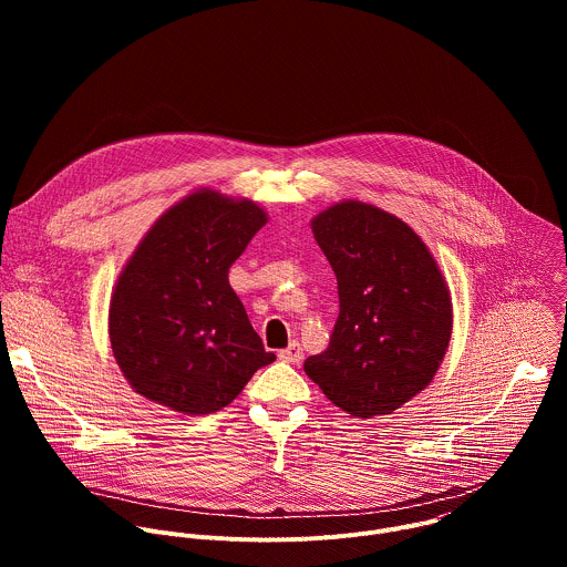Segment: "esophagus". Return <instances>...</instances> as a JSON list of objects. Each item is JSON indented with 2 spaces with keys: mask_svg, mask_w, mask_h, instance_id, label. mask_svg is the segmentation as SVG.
<instances>
[{
  "mask_svg": "<svg viewBox=\"0 0 567 567\" xmlns=\"http://www.w3.org/2000/svg\"><path fill=\"white\" fill-rule=\"evenodd\" d=\"M278 357H280V361H285V363L298 365V363L302 361V348H300V343H298V341H291L285 350H280V352H278Z\"/></svg>",
  "mask_w": 567,
  "mask_h": 567,
  "instance_id": "esophagus-1",
  "label": "esophagus"
}]
</instances>
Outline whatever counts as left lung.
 Instances as JSON below:
<instances>
[{"mask_svg":"<svg viewBox=\"0 0 567 567\" xmlns=\"http://www.w3.org/2000/svg\"><path fill=\"white\" fill-rule=\"evenodd\" d=\"M311 230L337 274L339 318L305 372L352 417L388 415L431 383L446 354L449 287L420 235L377 206L341 202Z\"/></svg>","mask_w":567,"mask_h":567,"instance_id":"obj_1","label":"left lung"}]
</instances>
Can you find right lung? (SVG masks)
Segmentation results:
<instances>
[{
	"label": "right lung",
	"mask_w": 567,
	"mask_h": 567,
	"mask_svg": "<svg viewBox=\"0 0 567 567\" xmlns=\"http://www.w3.org/2000/svg\"><path fill=\"white\" fill-rule=\"evenodd\" d=\"M265 210L199 190L161 215L123 269L110 339L132 388L186 413H215L276 361L228 285Z\"/></svg>",
	"instance_id": "obj_1"
}]
</instances>
